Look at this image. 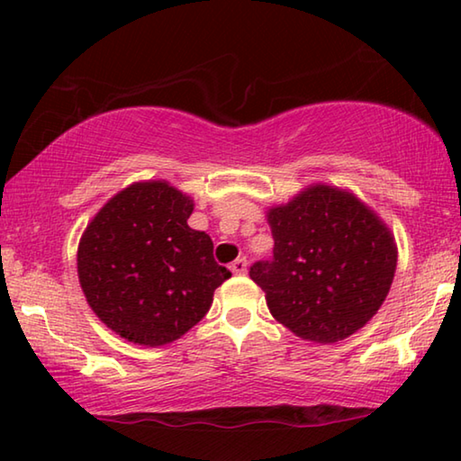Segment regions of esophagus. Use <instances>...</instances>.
<instances>
[{
    "instance_id": "34e87169",
    "label": "esophagus",
    "mask_w": 461,
    "mask_h": 461,
    "mask_svg": "<svg viewBox=\"0 0 461 461\" xmlns=\"http://www.w3.org/2000/svg\"><path fill=\"white\" fill-rule=\"evenodd\" d=\"M231 272L233 275H246V270H248V260L246 258H236L231 262Z\"/></svg>"
}]
</instances>
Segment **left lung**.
Segmentation results:
<instances>
[{
    "instance_id": "8db88e82",
    "label": "left lung",
    "mask_w": 461,
    "mask_h": 461,
    "mask_svg": "<svg viewBox=\"0 0 461 461\" xmlns=\"http://www.w3.org/2000/svg\"><path fill=\"white\" fill-rule=\"evenodd\" d=\"M270 260L249 267L270 313L301 338L333 343L376 315L393 285L396 246L354 194L317 185L268 212Z\"/></svg>"
}]
</instances>
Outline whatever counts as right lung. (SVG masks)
<instances>
[{
    "instance_id": "obj_1",
    "label": "right lung",
    "mask_w": 461,
    "mask_h": 461,
    "mask_svg": "<svg viewBox=\"0 0 461 461\" xmlns=\"http://www.w3.org/2000/svg\"><path fill=\"white\" fill-rule=\"evenodd\" d=\"M193 201L167 183L115 194L85 230L77 270L91 309L140 346H165L199 323L231 272L213 241L191 230Z\"/></svg>"
}]
</instances>
